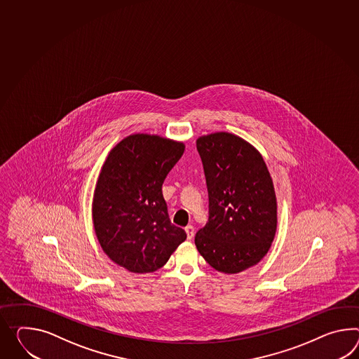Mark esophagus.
Segmentation results:
<instances>
[{
    "mask_svg": "<svg viewBox=\"0 0 359 359\" xmlns=\"http://www.w3.org/2000/svg\"><path fill=\"white\" fill-rule=\"evenodd\" d=\"M185 232H187L188 240H192L193 236H194V228H193V226H187L185 227Z\"/></svg>",
    "mask_w": 359,
    "mask_h": 359,
    "instance_id": "esophagus-1",
    "label": "esophagus"
}]
</instances>
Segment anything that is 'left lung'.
I'll use <instances>...</instances> for the list:
<instances>
[{"label": "left lung", "mask_w": 359, "mask_h": 359, "mask_svg": "<svg viewBox=\"0 0 359 359\" xmlns=\"http://www.w3.org/2000/svg\"><path fill=\"white\" fill-rule=\"evenodd\" d=\"M209 220L194 244L205 261L226 273L244 271L267 254L276 232V197L262 156L227 132L197 140Z\"/></svg>", "instance_id": "obj_1"}]
</instances>
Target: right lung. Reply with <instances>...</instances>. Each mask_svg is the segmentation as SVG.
<instances>
[{"label": "right lung", "mask_w": 359, "mask_h": 359, "mask_svg": "<svg viewBox=\"0 0 359 359\" xmlns=\"http://www.w3.org/2000/svg\"><path fill=\"white\" fill-rule=\"evenodd\" d=\"M183 153V142L137 133L106 159L95 191L93 224L107 257L128 271H156L187 238L171 223L162 194Z\"/></svg>", "instance_id": "right-lung-1"}]
</instances>
